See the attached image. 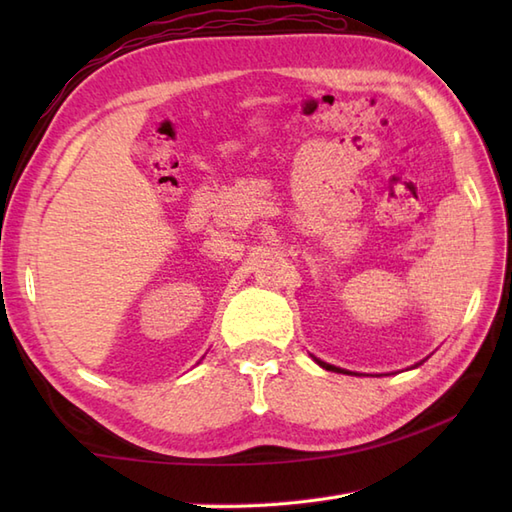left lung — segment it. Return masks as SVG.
Here are the masks:
<instances>
[{"instance_id": "1", "label": "left lung", "mask_w": 512, "mask_h": 512, "mask_svg": "<svg viewBox=\"0 0 512 512\" xmlns=\"http://www.w3.org/2000/svg\"><path fill=\"white\" fill-rule=\"evenodd\" d=\"M314 358V363H317L319 367H323V369H328V372H336V374H354V372H350V369H341V367H336V365H330V363H325V361H319L317 356H312ZM420 365V363H418ZM416 365V367H418Z\"/></svg>"}]
</instances>
